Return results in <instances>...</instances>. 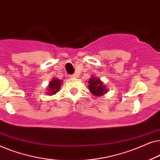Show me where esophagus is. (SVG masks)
Masks as SVG:
<instances>
[{
	"label": "esophagus",
	"instance_id": "esophagus-1",
	"mask_svg": "<svg viewBox=\"0 0 160 160\" xmlns=\"http://www.w3.org/2000/svg\"><path fill=\"white\" fill-rule=\"evenodd\" d=\"M70 77H71V78H76V77H78V76H77V74H73V75L70 76Z\"/></svg>",
	"mask_w": 160,
	"mask_h": 160
}]
</instances>
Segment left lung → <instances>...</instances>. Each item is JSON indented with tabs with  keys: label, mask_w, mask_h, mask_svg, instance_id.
Returning a JSON list of instances; mask_svg holds the SVG:
<instances>
[{
	"label": "left lung",
	"mask_w": 160,
	"mask_h": 160,
	"mask_svg": "<svg viewBox=\"0 0 160 160\" xmlns=\"http://www.w3.org/2000/svg\"><path fill=\"white\" fill-rule=\"evenodd\" d=\"M88 84L89 91L91 92V93L93 94V95L100 97V96H102L105 93H106L107 89H106L103 83L100 79H98L96 77H92V78H89Z\"/></svg>",
	"instance_id": "left-lung-1"
}]
</instances>
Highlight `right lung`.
I'll return each instance as SVG.
<instances>
[{"instance_id": "add662e5", "label": "right lung", "mask_w": 160, "mask_h": 160, "mask_svg": "<svg viewBox=\"0 0 160 160\" xmlns=\"http://www.w3.org/2000/svg\"><path fill=\"white\" fill-rule=\"evenodd\" d=\"M61 84V81L58 79V78H54L52 80L51 82H49V90L47 92V95H52L55 94L57 92L59 91L60 89V87Z\"/></svg>"}]
</instances>
